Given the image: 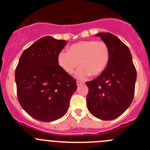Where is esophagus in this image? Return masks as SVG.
Returning <instances> with one entry per match:
<instances>
[{"label": "esophagus", "instance_id": "obj_1", "mask_svg": "<svg viewBox=\"0 0 150 150\" xmlns=\"http://www.w3.org/2000/svg\"><path fill=\"white\" fill-rule=\"evenodd\" d=\"M83 83L81 81H76V85H77V86H81L83 85Z\"/></svg>", "mask_w": 150, "mask_h": 150}]
</instances>
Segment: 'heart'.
<instances>
[{"instance_id": "heart-1", "label": "heart", "mask_w": 150, "mask_h": 150, "mask_svg": "<svg viewBox=\"0 0 150 150\" xmlns=\"http://www.w3.org/2000/svg\"><path fill=\"white\" fill-rule=\"evenodd\" d=\"M110 60V48L102 40H82L71 45L68 52L61 51L57 56V62L66 74L76 72L78 79H84L88 76H98L107 67Z\"/></svg>"}]
</instances>
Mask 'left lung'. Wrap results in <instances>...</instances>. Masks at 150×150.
<instances>
[{
	"mask_svg": "<svg viewBox=\"0 0 150 150\" xmlns=\"http://www.w3.org/2000/svg\"><path fill=\"white\" fill-rule=\"evenodd\" d=\"M110 48V60L104 71L86 82L88 110L102 120H115L132 104L137 71L128 46L110 33L97 34Z\"/></svg>",
	"mask_w": 150,
	"mask_h": 150,
	"instance_id": "8db88e82",
	"label": "left lung"
}]
</instances>
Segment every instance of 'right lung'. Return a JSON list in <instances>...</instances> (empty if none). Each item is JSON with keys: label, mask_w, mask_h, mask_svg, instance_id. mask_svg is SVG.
<instances>
[{"label": "right lung", "mask_w": 150, "mask_h": 150, "mask_svg": "<svg viewBox=\"0 0 150 150\" xmlns=\"http://www.w3.org/2000/svg\"><path fill=\"white\" fill-rule=\"evenodd\" d=\"M67 44L64 40L46 36L24 50L16 68L17 97L29 116L41 122L59 120L67 112L76 80L57 62Z\"/></svg>", "instance_id": "obj_1"}]
</instances>
